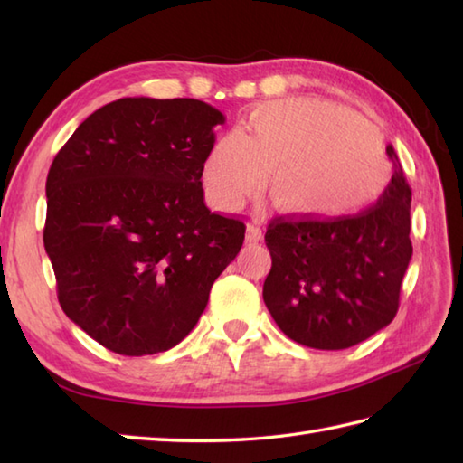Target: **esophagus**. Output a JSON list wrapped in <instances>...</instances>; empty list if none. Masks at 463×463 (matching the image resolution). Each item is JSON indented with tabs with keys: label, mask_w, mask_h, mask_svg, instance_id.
I'll list each match as a JSON object with an SVG mask.
<instances>
[{
	"label": "esophagus",
	"mask_w": 463,
	"mask_h": 463,
	"mask_svg": "<svg viewBox=\"0 0 463 463\" xmlns=\"http://www.w3.org/2000/svg\"><path fill=\"white\" fill-rule=\"evenodd\" d=\"M244 241H247V244H259V242L262 241L260 226L249 224V226H247V237H244Z\"/></svg>",
	"instance_id": "34e87169"
}]
</instances>
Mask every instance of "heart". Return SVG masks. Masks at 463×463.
<instances>
[{"label":"heart","instance_id":"heart-1","mask_svg":"<svg viewBox=\"0 0 463 463\" xmlns=\"http://www.w3.org/2000/svg\"><path fill=\"white\" fill-rule=\"evenodd\" d=\"M272 172V203L310 221L356 214L380 199L390 179L376 129L340 107L310 99L257 107L242 137L222 135L211 146L203 183L219 209L237 211L264 189Z\"/></svg>","mask_w":463,"mask_h":463}]
</instances>
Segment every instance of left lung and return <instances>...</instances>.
Listing matches in <instances>:
<instances>
[{
  "mask_svg": "<svg viewBox=\"0 0 463 463\" xmlns=\"http://www.w3.org/2000/svg\"><path fill=\"white\" fill-rule=\"evenodd\" d=\"M394 175L378 203L338 221H270L272 269L262 298L279 328L317 350H344L394 320L411 259V189L394 146Z\"/></svg>",
  "mask_w": 463,
  "mask_h": 463,
  "instance_id": "1",
  "label": "left lung"
}]
</instances>
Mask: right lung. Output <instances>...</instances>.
Returning <instances> with one entry per match:
<instances>
[{
	"label": "right lung",
	"mask_w": 463,
	"mask_h": 463,
	"mask_svg": "<svg viewBox=\"0 0 463 463\" xmlns=\"http://www.w3.org/2000/svg\"><path fill=\"white\" fill-rule=\"evenodd\" d=\"M224 115L199 99L123 97L77 127L47 175L43 244L63 312L107 350L146 356L199 322L244 224L204 204Z\"/></svg>",
	"instance_id": "right-lung-1"
}]
</instances>
